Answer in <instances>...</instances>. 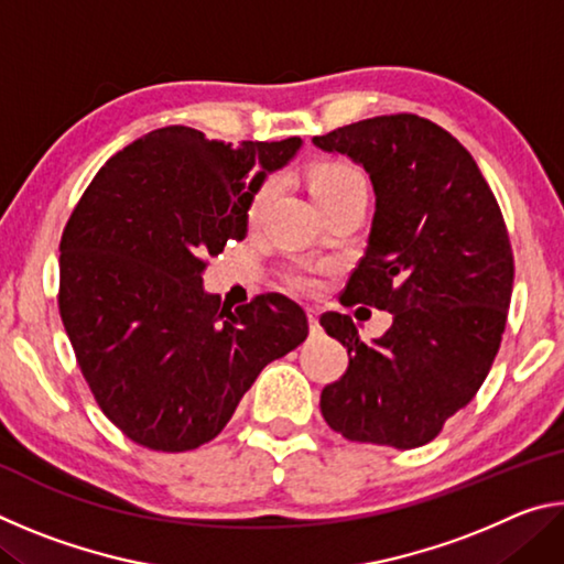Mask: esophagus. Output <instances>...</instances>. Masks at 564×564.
Instances as JSON below:
<instances>
[{"label":"esophagus","instance_id":"34e87169","mask_svg":"<svg viewBox=\"0 0 564 564\" xmlns=\"http://www.w3.org/2000/svg\"><path fill=\"white\" fill-rule=\"evenodd\" d=\"M305 316H308V326H311V330L316 333V330L321 328V323H318V316H321V313H318L316 308H308V311H305Z\"/></svg>","mask_w":564,"mask_h":564}]
</instances>
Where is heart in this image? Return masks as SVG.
I'll use <instances>...</instances> for the list:
<instances>
[{"instance_id": "b5f03b06", "label": "heart", "mask_w": 564, "mask_h": 564, "mask_svg": "<svg viewBox=\"0 0 564 564\" xmlns=\"http://www.w3.org/2000/svg\"><path fill=\"white\" fill-rule=\"evenodd\" d=\"M308 186H311V194L316 198L321 208H326L328 204L338 202L340 196L350 194V191H358V188H366V181H362L360 171L348 164V161L343 159H326V161H318V164H313L308 171ZM271 194V184H263L259 188V194L253 196L251 208H248V216H256L261 212V206L265 204V198ZM289 281L293 289H299L303 293H313L318 291V269L316 265H299V269H293L289 273Z\"/></svg>"}]
</instances>
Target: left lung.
<instances>
[{"label": "left lung", "instance_id": "obj_1", "mask_svg": "<svg viewBox=\"0 0 564 564\" xmlns=\"http://www.w3.org/2000/svg\"><path fill=\"white\" fill-rule=\"evenodd\" d=\"M313 144L356 161L376 191L366 256L340 303L393 313L373 343L350 316L323 313L350 362L323 388L321 413L348 441L420 447L498 356L514 279L505 218L470 151L415 113L362 119Z\"/></svg>", "mask_w": 564, "mask_h": 564}]
</instances>
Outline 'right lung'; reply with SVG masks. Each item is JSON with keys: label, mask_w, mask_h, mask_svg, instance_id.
Instances as JSON below:
<instances>
[{"label": "right lung", "mask_w": 564, "mask_h": 564, "mask_svg": "<svg viewBox=\"0 0 564 564\" xmlns=\"http://www.w3.org/2000/svg\"><path fill=\"white\" fill-rule=\"evenodd\" d=\"M299 149V137L234 147L164 127L111 156L72 212L62 323L104 415L133 443L184 453L214 441L261 370L308 336L285 295L231 308L202 279Z\"/></svg>", "instance_id": "right-lung-1"}]
</instances>
